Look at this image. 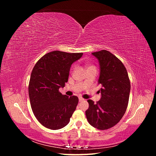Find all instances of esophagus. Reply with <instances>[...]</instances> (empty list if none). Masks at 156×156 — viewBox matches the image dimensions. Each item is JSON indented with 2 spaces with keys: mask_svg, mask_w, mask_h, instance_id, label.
<instances>
[{
  "mask_svg": "<svg viewBox=\"0 0 156 156\" xmlns=\"http://www.w3.org/2000/svg\"><path fill=\"white\" fill-rule=\"evenodd\" d=\"M83 100H84L83 98H79V102L83 101Z\"/></svg>",
  "mask_w": 156,
  "mask_h": 156,
  "instance_id": "esophagus-1",
  "label": "esophagus"
}]
</instances>
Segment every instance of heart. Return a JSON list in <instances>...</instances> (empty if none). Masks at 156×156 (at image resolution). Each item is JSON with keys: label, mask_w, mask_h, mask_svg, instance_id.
<instances>
[{"label": "heart", "mask_w": 156, "mask_h": 156, "mask_svg": "<svg viewBox=\"0 0 156 156\" xmlns=\"http://www.w3.org/2000/svg\"><path fill=\"white\" fill-rule=\"evenodd\" d=\"M92 67H94V66H88L87 68H92Z\"/></svg>", "instance_id": "obj_1"}]
</instances>
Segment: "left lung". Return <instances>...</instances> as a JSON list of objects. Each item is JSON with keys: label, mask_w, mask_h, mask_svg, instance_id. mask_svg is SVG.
<instances>
[{"label": "left lung", "mask_w": 156, "mask_h": 156, "mask_svg": "<svg viewBox=\"0 0 156 156\" xmlns=\"http://www.w3.org/2000/svg\"><path fill=\"white\" fill-rule=\"evenodd\" d=\"M92 55L98 60L102 87L101 99L96 103L88 100L85 111L88 123L95 128L104 130L115 126L125 114L131 89L127 70L121 61L109 51L102 50Z\"/></svg>", "instance_id": "8db88e82"}]
</instances>
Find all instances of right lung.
Instances as JSON below:
<instances>
[{"label":"right lung","instance_id":"add662e5","mask_svg":"<svg viewBox=\"0 0 156 156\" xmlns=\"http://www.w3.org/2000/svg\"><path fill=\"white\" fill-rule=\"evenodd\" d=\"M83 55L51 51L42 56L32 71L29 85L31 108L37 120L47 128L65 127L76 108L78 98L62 95L58 90L68 82L71 66Z\"/></svg>","mask_w":156,"mask_h":156}]
</instances>
